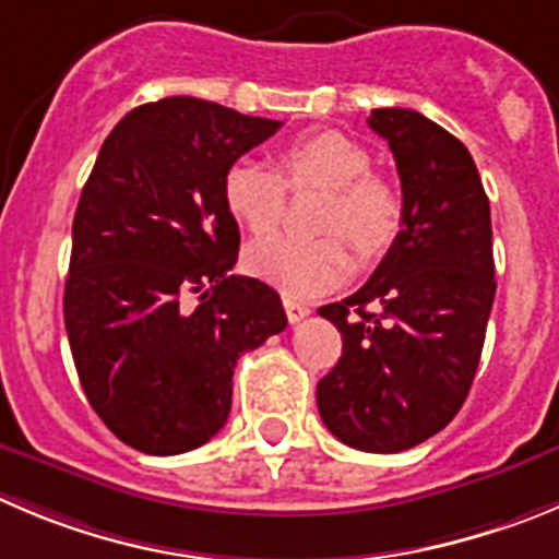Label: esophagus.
<instances>
[{
  "instance_id": "34e87169",
  "label": "esophagus",
  "mask_w": 559,
  "mask_h": 559,
  "mask_svg": "<svg viewBox=\"0 0 559 559\" xmlns=\"http://www.w3.org/2000/svg\"><path fill=\"white\" fill-rule=\"evenodd\" d=\"M284 309H286V317H289V322H300L304 317L311 314V309L306 304H300V300H295V297L284 295Z\"/></svg>"
}]
</instances>
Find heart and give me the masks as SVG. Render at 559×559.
Instances as JSON below:
<instances>
[{
    "label": "heart",
    "instance_id": "1",
    "mask_svg": "<svg viewBox=\"0 0 559 559\" xmlns=\"http://www.w3.org/2000/svg\"><path fill=\"white\" fill-rule=\"evenodd\" d=\"M281 176L259 162H234L223 179V201L234 221L253 234L273 231L286 212V187L325 190L320 239L270 237L245 250V267L286 295L311 297L333 289L350 273V253L372 259L397 237L403 198L372 174V154L342 132L297 138L278 156Z\"/></svg>",
    "mask_w": 559,
    "mask_h": 559
}]
</instances>
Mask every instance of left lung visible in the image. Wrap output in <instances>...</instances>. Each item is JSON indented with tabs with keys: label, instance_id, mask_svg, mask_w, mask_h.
<instances>
[{
	"label": "left lung",
	"instance_id": "left-lung-1",
	"mask_svg": "<svg viewBox=\"0 0 559 559\" xmlns=\"http://www.w3.org/2000/svg\"><path fill=\"white\" fill-rule=\"evenodd\" d=\"M403 185V228L372 278L320 317L342 358L317 383L328 430L361 452H403L468 397L493 281L491 206L466 145L416 109H372Z\"/></svg>",
	"mask_w": 559,
	"mask_h": 559
}]
</instances>
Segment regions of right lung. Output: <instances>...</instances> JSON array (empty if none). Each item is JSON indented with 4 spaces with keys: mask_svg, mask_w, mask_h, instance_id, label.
Wrapping results in <instances>:
<instances>
[{
    "mask_svg": "<svg viewBox=\"0 0 559 559\" xmlns=\"http://www.w3.org/2000/svg\"><path fill=\"white\" fill-rule=\"evenodd\" d=\"M281 121L170 96L104 140L71 231L62 295L85 397L123 444L179 455L228 419L237 358L286 328L278 292L237 264L228 168Z\"/></svg>",
    "mask_w": 559,
    "mask_h": 559,
    "instance_id": "1",
    "label": "right lung"
}]
</instances>
